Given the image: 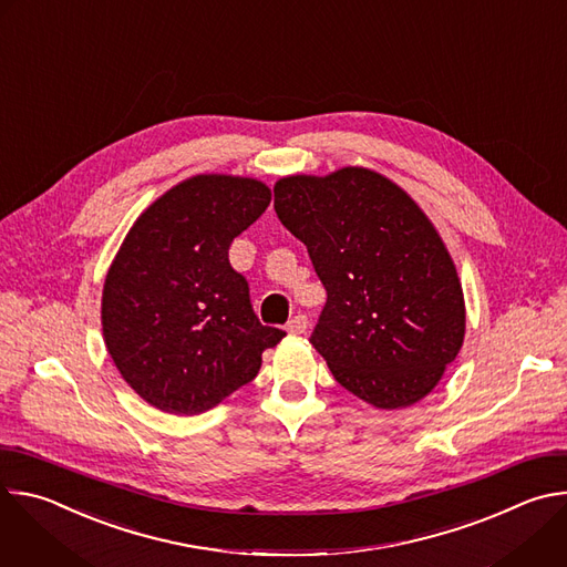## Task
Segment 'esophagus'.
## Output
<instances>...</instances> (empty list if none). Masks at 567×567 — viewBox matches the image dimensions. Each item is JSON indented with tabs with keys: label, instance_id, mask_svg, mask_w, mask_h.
Masks as SVG:
<instances>
[{
	"label": "esophagus",
	"instance_id": "obj_1",
	"mask_svg": "<svg viewBox=\"0 0 567 567\" xmlns=\"http://www.w3.org/2000/svg\"><path fill=\"white\" fill-rule=\"evenodd\" d=\"M307 326H309L307 316H305V313H296V316H291L289 322H287V332L293 334V337H298V334H305Z\"/></svg>",
	"mask_w": 567,
	"mask_h": 567
}]
</instances>
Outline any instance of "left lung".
<instances>
[{"label": "left lung", "mask_w": 567, "mask_h": 567, "mask_svg": "<svg viewBox=\"0 0 567 567\" xmlns=\"http://www.w3.org/2000/svg\"><path fill=\"white\" fill-rule=\"evenodd\" d=\"M274 208L328 291L309 343L334 379L385 411L426 396L462 348L466 311L424 210L368 168L285 177Z\"/></svg>", "instance_id": "obj_1"}]
</instances>
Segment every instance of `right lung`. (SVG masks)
Masks as SVG:
<instances>
[{
  "mask_svg": "<svg viewBox=\"0 0 567 567\" xmlns=\"http://www.w3.org/2000/svg\"><path fill=\"white\" fill-rule=\"evenodd\" d=\"M249 177L197 175L147 206L125 235L103 287V339L150 406L210 411L254 381L285 332L258 320L230 241L269 206Z\"/></svg>",
  "mask_w": 567,
  "mask_h": 567,
  "instance_id": "add662e5",
  "label": "right lung"
}]
</instances>
